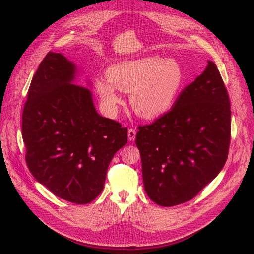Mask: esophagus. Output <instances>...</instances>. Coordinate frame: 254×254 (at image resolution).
Listing matches in <instances>:
<instances>
[{
	"label": "esophagus",
	"mask_w": 254,
	"mask_h": 254,
	"mask_svg": "<svg viewBox=\"0 0 254 254\" xmlns=\"http://www.w3.org/2000/svg\"><path fill=\"white\" fill-rule=\"evenodd\" d=\"M135 137H136V131L134 130V128H128V131H127L128 141L134 142V141H135Z\"/></svg>",
	"instance_id": "esophagus-1"
}]
</instances>
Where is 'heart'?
Wrapping results in <instances>:
<instances>
[{"instance_id":"1","label":"heart","mask_w":254,"mask_h":254,"mask_svg":"<svg viewBox=\"0 0 254 254\" xmlns=\"http://www.w3.org/2000/svg\"><path fill=\"white\" fill-rule=\"evenodd\" d=\"M108 79H97L95 90L109 116L122 104L118 90L131 94L133 110L144 119H155L168 112L183 85V72L175 59L157 56L127 60L107 69Z\"/></svg>"}]
</instances>
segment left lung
Returning <instances> with one entry per match:
<instances>
[{"instance_id":"1","label":"left lung","mask_w":254,"mask_h":254,"mask_svg":"<svg viewBox=\"0 0 254 254\" xmlns=\"http://www.w3.org/2000/svg\"><path fill=\"white\" fill-rule=\"evenodd\" d=\"M230 127L227 89L217 66L207 61L168 112L138 127L135 143L149 198L170 207L197 195L227 160Z\"/></svg>"}]
</instances>
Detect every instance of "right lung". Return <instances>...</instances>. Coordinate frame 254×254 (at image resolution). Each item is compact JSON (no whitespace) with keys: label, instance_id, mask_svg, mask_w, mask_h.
Listing matches in <instances>:
<instances>
[{"label":"right lung","instance_id":"add662e5","mask_svg":"<svg viewBox=\"0 0 254 254\" xmlns=\"http://www.w3.org/2000/svg\"><path fill=\"white\" fill-rule=\"evenodd\" d=\"M80 71L62 53H48L31 79L21 133L35 179L65 201L87 204L104 189L127 130L101 117L90 89L74 84Z\"/></svg>","mask_w":254,"mask_h":254}]
</instances>
